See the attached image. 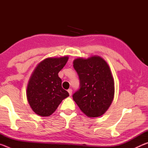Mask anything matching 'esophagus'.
<instances>
[{
	"label": "esophagus",
	"instance_id": "1",
	"mask_svg": "<svg viewBox=\"0 0 148 148\" xmlns=\"http://www.w3.org/2000/svg\"><path fill=\"white\" fill-rule=\"evenodd\" d=\"M68 92H69L70 96H71V95H72V90L71 89H69L68 90Z\"/></svg>",
	"mask_w": 148,
	"mask_h": 148
}]
</instances>
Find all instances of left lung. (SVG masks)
<instances>
[{
    "label": "left lung",
    "instance_id": "obj_1",
    "mask_svg": "<svg viewBox=\"0 0 148 148\" xmlns=\"http://www.w3.org/2000/svg\"><path fill=\"white\" fill-rule=\"evenodd\" d=\"M73 64L80 81V88L73 95V100L87 117L101 116L109 108L115 93L109 65L98 56L78 57Z\"/></svg>",
    "mask_w": 148,
    "mask_h": 148
}]
</instances>
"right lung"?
Segmentation results:
<instances>
[{"instance_id": "add662e5", "label": "right lung", "mask_w": 148, "mask_h": 148, "mask_svg": "<svg viewBox=\"0 0 148 148\" xmlns=\"http://www.w3.org/2000/svg\"><path fill=\"white\" fill-rule=\"evenodd\" d=\"M69 56L48 57L39 62L31 74L27 87V98L35 114L48 117L62 101L69 96L62 87L58 76L68 61Z\"/></svg>"}]
</instances>
